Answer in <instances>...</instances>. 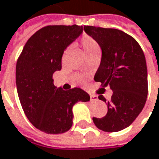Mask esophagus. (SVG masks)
<instances>
[{"label": "esophagus", "mask_w": 159, "mask_h": 159, "mask_svg": "<svg viewBox=\"0 0 159 159\" xmlns=\"http://www.w3.org/2000/svg\"><path fill=\"white\" fill-rule=\"evenodd\" d=\"M90 100L91 101H97L98 100V96L95 95H90Z\"/></svg>", "instance_id": "esophagus-1"}]
</instances>
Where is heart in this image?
Here are the masks:
<instances>
[{
    "label": "heart",
    "mask_w": 159,
    "mask_h": 159,
    "mask_svg": "<svg viewBox=\"0 0 159 159\" xmlns=\"http://www.w3.org/2000/svg\"><path fill=\"white\" fill-rule=\"evenodd\" d=\"M81 47L85 54L88 57L90 55L100 53V50H101L100 46L96 42V40H94L92 37H90L89 35L83 36L82 40H81Z\"/></svg>",
    "instance_id": "obj_1"
}]
</instances>
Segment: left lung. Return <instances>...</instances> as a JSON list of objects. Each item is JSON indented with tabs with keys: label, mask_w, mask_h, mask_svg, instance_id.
Here are the masks:
<instances>
[{
	"label": "left lung",
	"mask_w": 159,
	"mask_h": 159,
	"mask_svg": "<svg viewBox=\"0 0 159 159\" xmlns=\"http://www.w3.org/2000/svg\"><path fill=\"white\" fill-rule=\"evenodd\" d=\"M84 31L102 49L94 80L113 92L110 101L103 95L98 96L105 102L108 112L102 119L93 118V121L102 131H121L135 120L147 100L148 72L143 51L133 37L118 29L88 25Z\"/></svg>",
	"instance_id": "obj_1"
}]
</instances>
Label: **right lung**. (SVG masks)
<instances>
[{
	"label": "right lung",
	"mask_w": 159,
	"mask_h": 159,
	"mask_svg": "<svg viewBox=\"0 0 159 159\" xmlns=\"http://www.w3.org/2000/svg\"><path fill=\"white\" fill-rule=\"evenodd\" d=\"M83 33L82 25H49L27 40L16 67V84L27 119L40 131L63 134L72 125V107L89 102V95L80 88L64 90L54 85L55 71L62 69L67 47Z\"/></svg>",
	"instance_id": "right-lung-1"
}]
</instances>
